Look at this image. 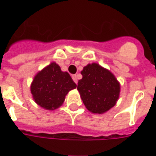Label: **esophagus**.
I'll return each instance as SVG.
<instances>
[{
	"label": "esophagus",
	"mask_w": 156,
	"mask_h": 156,
	"mask_svg": "<svg viewBox=\"0 0 156 156\" xmlns=\"http://www.w3.org/2000/svg\"><path fill=\"white\" fill-rule=\"evenodd\" d=\"M78 74H74L72 76V78H73V81L76 83H78Z\"/></svg>",
	"instance_id": "obj_1"
}]
</instances>
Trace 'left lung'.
Segmentation results:
<instances>
[{
	"label": "left lung",
	"instance_id": "left-lung-1",
	"mask_svg": "<svg viewBox=\"0 0 156 156\" xmlns=\"http://www.w3.org/2000/svg\"><path fill=\"white\" fill-rule=\"evenodd\" d=\"M81 74L78 90L88 110L100 115L116 105L120 84L111 72L94 62L85 66Z\"/></svg>",
	"mask_w": 156,
	"mask_h": 156
}]
</instances>
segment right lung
<instances>
[{"label":"right lung","mask_w":156,"mask_h":156,"mask_svg":"<svg viewBox=\"0 0 156 156\" xmlns=\"http://www.w3.org/2000/svg\"><path fill=\"white\" fill-rule=\"evenodd\" d=\"M76 87L68 73L62 72L58 64L51 62L34 77L31 93L39 106L54 110L63 104L68 92Z\"/></svg>","instance_id":"1"}]
</instances>
